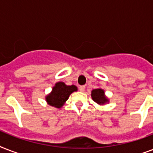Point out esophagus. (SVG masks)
<instances>
[{
    "mask_svg": "<svg viewBox=\"0 0 153 153\" xmlns=\"http://www.w3.org/2000/svg\"><path fill=\"white\" fill-rule=\"evenodd\" d=\"M85 89H86L85 86H79V91H81V92H83V91H85Z\"/></svg>",
    "mask_w": 153,
    "mask_h": 153,
    "instance_id": "obj_1",
    "label": "esophagus"
}]
</instances>
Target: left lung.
<instances>
[{
  "label": "left lung",
  "mask_w": 153,
  "mask_h": 153,
  "mask_svg": "<svg viewBox=\"0 0 153 153\" xmlns=\"http://www.w3.org/2000/svg\"><path fill=\"white\" fill-rule=\"evenodd\" d=\"M91 98L94 102H95L97 104L103 105L107 103H109V98H107L105 94V91L102 88L94 89L91 91Z\"/></svg>",
  "instance_id": "obj_1"
}]
</instances>
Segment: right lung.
I'll return each instance as SVG.
<instances>
[{
	"instance_id": "add662e5",
	"label": "right lung",
	"mask_w": 153,
	"mask_h": 153,
	"mask_svg": "<svg viewBox=\"0 0 153 153\" xmlns=\"http://www.w3.org/2000/svg\"><path fill=\"white\" fill-rule=\"evenodd\" d=\"M77 91L78 88L74 85L67 86L63 82H58L53 86L51 93L45 96V100L49 105L59 109L63 106L70 95Z\"/></svg>"
}]
</instances>
